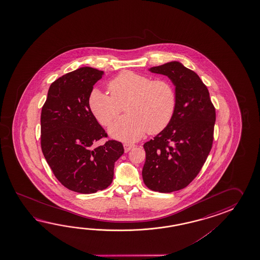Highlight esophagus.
I'll use <instances>...</instances> for the list:
<instances>
[{
  "instance_id": "esophagus-1",
  "label": "esophagus",
  "mask_w": 260,
  "mask_h": 260,
  "mask_svg": "<svg viewBox=\"0 0 260 260\" xmlns=\"http://www.w3.org/2000/svg\"><path fill=\"white\" fill-rule=\"evenodd\" d=\"M136 147V145L133 143H124L123 144V148H124V150H125V152H128L130 149H132L133 148H135Z\"/></svg>"
}]
</instances>
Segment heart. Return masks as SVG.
I'll return each mask as SVG.
<instances>
[{
  "label": "heart",
  "instance_id": "1",
  "mask_svg": "<svg viewBox=\"0 0 260 260\" xmlns=\"http://www.w3.org/2000/svg\"><path fill=\"white\" fill-rule=\"evenodd\" d=\"M110 94L94 89L89 107L104 126L111 125L125 107L128 115L118 119L111 128L113 138L136 141L146 133L156 135L171 122L177 109V93L170 82L131 71L119 73L109 83Z\"/></svg>",
  "mask_w": 260,
  "mask_h": 260
}]
</instances>
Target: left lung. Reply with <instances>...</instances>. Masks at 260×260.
I'll return each mask as SVG.
<instances>
[{
    "label": "left lung",
    "mask_w": 260,
    "mask_h": 260,
    "mask_svg": "<svg viewBox=\"0 0 260 260\" xmlns=\"http://www.w3.org/2000/svg\"><path fill=\"white\" fill-rule=\"evenodd\" d=\"M176 85L177 109L170 124L144 144L145 185L153 191L186 188L201 171L214 140L216 109L199 76L177 61L153 67Z\"/></svg>",
    "instance_id": "left-lung-1"
}]
</instances>
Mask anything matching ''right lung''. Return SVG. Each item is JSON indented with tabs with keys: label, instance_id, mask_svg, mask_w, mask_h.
<instances>
[{
	"label": "right lung",
	"instance_id": "1",
	"mask_svg": "<svg viewBox=\"0 0 260 260\" xmlns=\"http://www.w3.org/2000/svg\"><path fill=\"white\" fill-rule=\"evenodd\" d=\"M103 72L83 67L56 79L50 85L41 113V147L57 180L72 191L94 193L108 188L114 164L124 149L108 140L107 133L89 107V95Z\"/></svg>",
	"mask_w": 260,
	"mask_h": 260
}]
</instances>
